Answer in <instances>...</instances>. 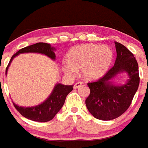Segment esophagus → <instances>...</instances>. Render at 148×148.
<instances>
[{"mask_svg": "<svg viewBox=\"0 0 148 148\" xmlns=\"http://www.w3.org/2000/svg\"><path fill=\"white\" fill-rule=\"evenodd\" d=\"M81 84H82V83H81V82H77V83L74 85V88H75V89H76V88H80V87L81 86Z\"/></svg>", "mask_w": 148, "mask_h": 148, "instance_id": "1", "label": "esophagus"}]
</instances>
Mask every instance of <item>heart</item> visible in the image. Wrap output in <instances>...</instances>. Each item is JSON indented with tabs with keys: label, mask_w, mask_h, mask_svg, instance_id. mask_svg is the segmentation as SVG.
<instances>
[{
	"label": "heart",
	"mask_w": 148,
	"mask_h": 148,
	"mask_svg": "<svg viewBox=\"0 0 148 148\" xmlns=\"http://www.w3.org/2000/svg\"><path fill=\"white\" fill-rule=\"evenodd\" d=\"M113 59L112 51L107 46L86 44L74 47L67 53L68 63L63 69L67 75H73L81 69L82 75L87 80H97L109 69Z\"/></svg>",
	"instance_id": "b5f03b06"
}]
</instances>
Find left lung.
Instances as JSON below:
<instances>
[{
    "instance_id": "1",
    "label": "left lung",
    "mask_w": 148,
    "mask_h": 148,
    "mask_svg": "<svg viewBox=\"0 0 148 148\" xmlns=\"http://www.w3.org/2000/svg\"><path fill=\"white\" fill-rule=\"evenodd\" d=\"M117 58L114 65L98 80L88 83L90 95L85 101L89 112L97 119L110 121L120 117L131 105L138 90L140 77L138 64L125 46L115 41ZM120 72H127L129 81L124 86H114L110 80Z\"/></svg>"
}]
</instances>
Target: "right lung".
Here are the masks:
<instances>
[{"label": "right lung", "mask_w": 148, "mask_h": 148, "mask_svg": "<svg viewBox=\"0 0 148 148\" xmlns=\"http://www.w3.org/2000/svg\"><path fill=\"white\" fill-rule=\"evenodd\" d=\"M54 48L51 47L49 44L39 42L34 45H30L19 50L17 53H14L10 59L8 67L6 68V74L8 71V66L10 65L13 58L22 53H40L47 55L51 59L54 60L56 58L55 53L53 52ZM73 90V85H64L61 84H58L54 87L51 95L49 97L42 103L35 107L31 108H23L19 107L14 103V108L18 112L26 117L27 119L34 121L47 122L52 120L58 112L61 109L64 103L67 95Z\"/></svg>", "instance_id": "right-lung-1"}]
</instances>
